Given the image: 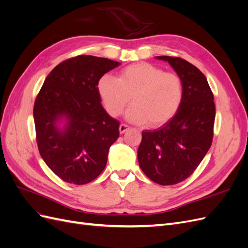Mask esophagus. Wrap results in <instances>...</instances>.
<instances>
[{"instance_id":"esophagus-1","label":"esophagus","mask_w":248,"mask_h":248,"mask_svg":"<svg viewBox=\"0 0 248 248\" xmlns=\"http://www.w3.org/2000/svg\"><path fill=\"white\" fill-rule=\"evenodd\" d=\"M128 129H129V126L126 125V124H121V125H120V127H119L120 133H124V132H126Z\"/></svg>"}]
</instances>
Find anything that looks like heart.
Segmentation results:
<instances>
[{
    "label": "heart",
    "mask_w": 248,
    "mask_h": 248,
    "mask_svg": "<svg viewBox=\"0 0 248 248\" xmlns=\"http://www.w3.org/2000/svg\"><path fill=\"white\" fill-rule=\"evenodd\" d=\"M97 91L108 115L123 112L130 97L132 106L125 118L133 124L152 127L167 123L176 115L183 98V85L179 76L164 72L150 63H137L125 67L118 78L104 74L97 84Z\"/></svg>",
    "instance_id": "heart-1"
}]
</instances>
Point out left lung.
I'll return each instance as SVG.
<instances>
[{
	"mask_svg": "<svg viewBox=\"0 0 248 248\" xmlns=\"http://www.w3.org/2000/svg\"><path fill=\"white\" fill-rule=\"evenodd\" d=\"M156 59L168 62L181 78L183 98L169 122L142 131L138 160L153 182L174 185L192 174L211 147L215 104L206 77L196 66L177 57Z\"/></svg>",
	"mask_w": 248,
	"mask_h": 248,
	"instance_id": "8db88e82",
	"label": "left lung"
}]
</instances>
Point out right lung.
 Listing matches in <instances>:
<instances>
[{
	"label": "right lung",
	"instance_id": "right-lung-1",
	"mask_svg": "<svg viewBox=\"0 0 248 248\" xmlns=\"http://www.w3.org/2000/svg\"><path fill=\"white\" fill-rule=\"evenodd\" d=\"M119 65L94 56L68 59L52 69L37 96V145L46 166L65 182L87 184L107 166L120 123L103 108L97 84Z\"/></svg>",
	"mask_w": 248,
	"mask_h": 248
}]
</instances>
